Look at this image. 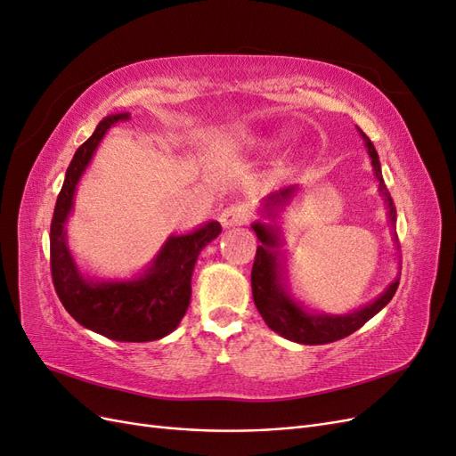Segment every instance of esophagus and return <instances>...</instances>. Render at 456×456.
<instances>
[{
    "mask_svg": "<svg viewBox=\"0 0 456 456\" xmlns=\"http://www.w3.org/2000/svg\"><path fill=\"white\" fill-rule=\"evenodd\" d=\"M251 213L247 209L245 205H230L226 209L220 213V224L224 228H232V226H241L249 220Z\"/></svg>",
    "mask_w": 456,
    "mask_h": 456,
    "instance_id": "1",
    "label": "esophagus"
}]
</instances>
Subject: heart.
Listing matches in <instances>:
<instances>
[{
	"mask_svg": "<svg viewBox=\"0 0 456 456\" xmlns=\"http://www.w3.org/2000/svg\"><path fill=\"white\" fill-rule=\"evenodd\" d=\"M281 141V136H272V139H268V141H265L266 144H275V142H280Z\"/></svg>",
	"mask_w": 456,
	"mask_h": 456,
	"instance_id": "heart-1",
	"label": "heart"
}]
</instances>
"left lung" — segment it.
<instances>
[{"instance_id": "left-lung-1", "label": "left lung", "mask_w": 456, "mask_h": 456, "mask_svg": "<svg viewBox=\"0 0 456 456\" xmlns=\"http://www.w3.org/2000/svg\"><path fill=\"white\" fill-rule=\"evenodd\" d=\"M360 136L365 142L367 154L370 158L372 171L379 183V191L384 198V205L388 209V223L392 228V240L397 245V233H395V207L390 198V191L384 184L380 161L375 146H372L369 136L357 127ZM298 186H287L280 191H273L265 201H262V216L268 218L270 223H256L251 224L255 230L260 245L256 247L255 265L251 272V287H253V300L255 306L260 312L262 320L266 325L281 335L287 340H293L298 344H308V346H317V344H329L340 340L355 333L357 329L363 327L372 315H377L397 291L399 278H395L388 287L384 289L375 300L369 305L362 306L360 310H354L350 314H320L315 310H308L302 306V302L295 300L291 291L287 287L285 278V256L281 253L283 247V233L281 226L278 224L280 213L283 207L291 203V200L298 194Z\"/></svg>"}]
</instances>
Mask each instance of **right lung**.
I'll return each instance as SVG.
<instances>
[{
    "label": "right lung",
    "instance_id": "add662e5",
    "mask_svg": "<svg viewBox=\"0 0 456 456\" xmlns=\"http://www.w3.org/2000/svg\"><path fill=\"white\" fill-rule=\"evenodd\" d=\"M126 119L127 112L106 116L68 165L51 223V273L62 306L79 325L119 342H150L181 323L196 260L223 228L211 220L188 233H171L146 270L131 280H93L79 272L66 238L76 188L108 129Z\"/></svg>",
    "mask_w": 456,
    "mask_h": 456
}]
</instances>
